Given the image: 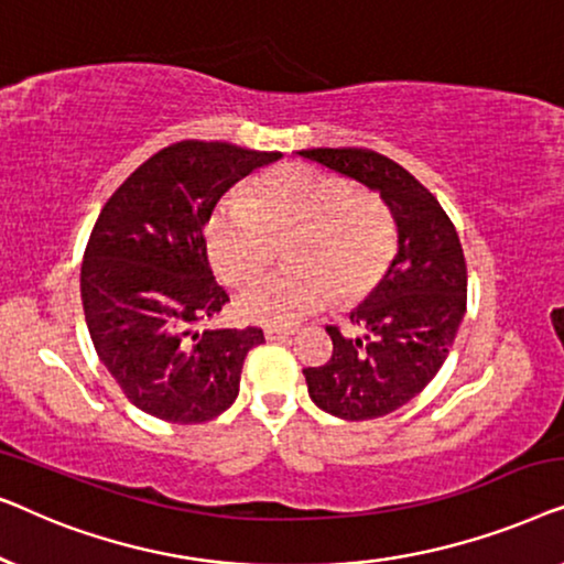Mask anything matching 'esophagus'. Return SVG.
I'll return each instance as SVG.
<instances>
[{
	"label": "esophagus",
	"mask_w": 564,
	"mask_h": 564,
	"mask_svg": "<svg viewBox=\"0 0 564 564\" xmlns=\"http://www.w3.org/2000/svg\"><path fill=\"white\" fill-rule=\"evenodd\" d=\"M292 334H295L292 328H280V326H267L264 328V336L269 338V341H280V338H288Z\"/></svg>",
	"instance_id": "esophagus-1"
}]
</instances>
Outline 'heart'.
<instances>
[{"label":"heart","instance_id":"1","mask_svg":"<svg viewBox=\"0 0 564 564\" xmlns=\"http://www.w3.org/2000/svg\"><path fill=\"white\" fill-rule=\"evenodd\" d=\"M282 238L290 264L241 290L236 311L246 321L288 326L328 305L334 290L367 292L395 251V220L380 195L351 189L341 174L280 164L253 182L249 197H223L205 226L210 264L230 284L257 274Z\"/></svg>","mask_w":564,"mask_h":564}]
</instances>
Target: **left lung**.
<instances>
[{
    "mask_svg": "<svg viewBox=\"0 0 564 564\" xmlns=\"http://www.w3.org/2000/svg\"><path fill=\"white\" fill-rule=\"evenodd\" d=\"M300 156L377 189L398 223V253L382 282L328 326L334 354L303 369L313 403L346 421L398 411L434 380L467 311V261L457 228L411 172L369 149H305Z\"/></svg>",
    "mask_w": 564,
    "mask_h": 564,
    "instance_id": "8db88e82",
    "label": "left lung"
}]
</instances>
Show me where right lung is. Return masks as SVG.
<instances>
[{
    "label": "right lung",
    "instance_id": "obj_1",
    "mask_svg": "<svg viewBox=\"0 0 564 564\" xmlns=\"http://www.w3.org/2000/svg\"><path fill=\"white\" fill-rule=\"evenodd\" d=\"M280 151L176 141L107 197L82 261V305L97 357L130 403L169 423L234 405L261 328L192 330L228 303L207 264L205 223L238 180Z\"/></svg>",
    "mask_w": 564,
    "mask_h": 564
}]
</instances>
